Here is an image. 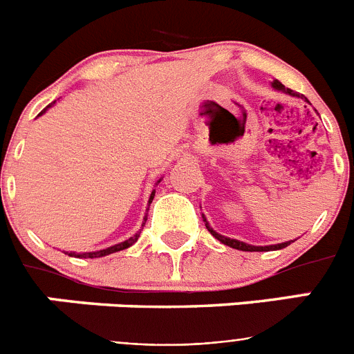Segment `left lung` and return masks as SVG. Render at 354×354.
Segmentation results:
<instances>
[{
  "label": "left lung",
  "mask_w": 354,
  "mask_h": 354,
  "mask_svg": "<svg viewBox=\"0 0 354 354\" xmlns=\"http://www.w3.org/2000/svg\"><path fill=\"white\" fill-rule=\"evenodd\" d=\"M271 84H273V88H274V90H280V92H286V93H289V95L303 97V95H298V93L294 92V90L286 88V86H283V84L280 83V81H278V80H274ZM303 99H305V97H303ZM305 101H306V99H305ZM306 102H308V101H306ZM202 218H204L205 227H207V230L212 234V236L216 237V239L220 241V243H223V245L230 246V248L241 250V252H270V250H282V248H286V246H289L290 243H292V241H287V243H280V245H270V246H253V245H246V243H243V241L230 239V237H225V236H221V234H218V232H216V230H212L211 225L207 223V220H205V216H202Z\"/></svg>",
  "instance_id": "left-lung-1"
}]
</instances>
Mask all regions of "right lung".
<instances>
[{
	"label": "right lung",
	"mask_w": 354,
	"mask_h": 354,
	"mask_svg": "<svg viewBox=\"0 0 354 354\" xmlns=\"http://www.w3.org/2000/svg\"><path fill=\"white\" fill-rule=\"evenodd\" d=\"M51 104H55V102H51ZM49 104V106H51ZM48 106V108H49ZM46 108V109H48ZM46 109H44V111H46ZM42 111V113H44ZM40 113V115H42ZM161 183V179L158 180V184ZM154 195H156V192H152L150 193V198H149V205H150V202H152V200H154ZM143 221H147V214H145V218H143ZM145 225V223H143ZM142 225V227H143ZM138 237H140V232L138 234H134L133 237H129V239L127 241H124V243H118V245H115V246H109V248H106V250H99V252H86V253H74V252H71L68 253V255H74V257H83V259H97V257H104V255H109V253H115V252H120V250H126V248H129V246H133L134 243H136V241H138Z\"/></svg>",
	"instance_id": "add662e5"
}]
</instances>
